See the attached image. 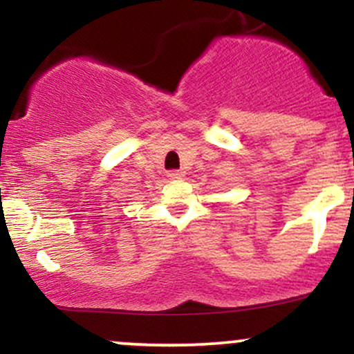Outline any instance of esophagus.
Listing matches in <instances>:
<instances>
[{"label":"esophagus","instance_id":"esophagus-1","mask_svg":"<svg viewBox=\"0 0 354 354\" xmlns=\"http://www.w3.org/2000/svg\"><path fill=\"white\" fill-rule=\"evenodd\" d=\"M183 176H185V171H183V169H171V171H168L169 180H181Z\"/></svg>","mask_w":354,"mask_h":354}]
</instances>
